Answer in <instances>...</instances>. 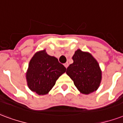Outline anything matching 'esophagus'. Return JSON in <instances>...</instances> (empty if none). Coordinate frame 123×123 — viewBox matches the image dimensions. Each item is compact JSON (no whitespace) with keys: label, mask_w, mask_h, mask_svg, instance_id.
<instances>
[{"label":"esophagus","mask_w":123,"mask_h":123,"mask_svg":"<svg viewBox=\"0 0 123 123\" xmlns=\"http://www.w3.org/2000/svg\"><path fill=\"white\" fill-rule=\"evenodd\" d=\"M64 66H65V68H68V62H66L64 64Z\"/></svg>","instance_id":"1"}]
</instances>
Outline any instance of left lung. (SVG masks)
<instances>
[{"instance_id":"8db88e82","label":"left lung","mask_w":123,"mask_h":123,"mask_svg":"<svg viewBox=\"0 0 123 123\" xmlns=\"http://www.w3.org/2000/svg\"><path fill=\"white\" fill-rule=\"evenodd\" d=\"M74 62L66 70V74L83 94L95 92L100 86L102 72L98 62L88 52L77 49L72 57Z\"/></svg>"}]
</instances>
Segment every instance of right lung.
Wrapping results in <instances>:
<instances>
[{
    "label": "right lung",
    "mask_w": 123,
    "mask_h": 123,
    "mask_svg": "<svg viewBox=\"0 0 123 123\" xmlns=\"http://www.w3.org/2000/svg\"><path fill=\"white\" fill-rule=\"evenodd\" d=\"M66 70L57 59L48 55L45 49L38 51L28 65L26 75L28 87L38 95H46Z\"/></svg>",
    "instance_id": "obj_1"
}]
</instances>
